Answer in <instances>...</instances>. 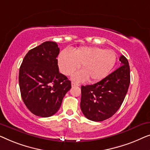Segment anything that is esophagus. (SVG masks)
<instances>
[{
	"instance_id": "esophagus-1",
	"label": "esophagus",
	"mask_w": 150,
	"mask_h": 150,
	"mask_svg": "<svg viewBox=\"0 0 150 150\" xmlns=\"http://www.w3.org/2000/svg\"><path fill=\"white\" fill-rule=\"evenodd\" d=\"M71 86H72V87H74V86H79L80 85L78 83H75V82H72V83H71Z\"/></svg>"
}]
</instances>
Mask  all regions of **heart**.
<instances>
[{
	"label": "heart",
	"instance_id": "1",
	"mask_svg": "<svg viewBox=\"0 0 150 150\" xmlns=\"http://www.w3.org/2000/svg\"><path fill=\"white\" fill-rule=\"evenodd\" d=\"M116 54L111 50L99 47H81L73 52L64 49L58 58L60 71L70 75L81 67L82 70L75 73L72 79L75 81H100L109 74L116 62Z\"/></svg>",
	"mask_w": 150,
	"mask_h": 150
}]
</instances>
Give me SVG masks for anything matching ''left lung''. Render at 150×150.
<instances>
[{"mask_svg": "<svg viewBox=\"0 0 150 150\" xmlns=\"http://www.w3.org/2000/svg\"><path fill=\"white\" fill-rule=\"evenodd\" d=\"M121 67L101 81L81 86L80 107L88 120L101 122L111 117L121 107L130 85V67L123 55Z\"/></svg>", "mask_w": 150, "mask_h": 150, "instance_id": "left-lung-1", "label": "left lung"}]
</instances>
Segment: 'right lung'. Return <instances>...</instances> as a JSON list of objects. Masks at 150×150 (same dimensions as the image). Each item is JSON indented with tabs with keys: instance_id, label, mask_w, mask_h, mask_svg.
Wrapping results in <instances>:
<instances>
[{
	"instance_id": "1",
	"label": "right lung",
	"mask_w": 150,
	"mask_h": 150,
	"mask_svg": "<svg viewBox=\"0 0 150 150\" xmlns=\"http://www.w3.org/2000/svg\"><path fill=\"white\" fill-rule=\"evenodd\" d=\"M59 52L56 42L45 41L30 50L20 66L21 96L27 108L37 116L54 115L71 88V81L59 73Z\"/></svg>"
}]
</instances>
